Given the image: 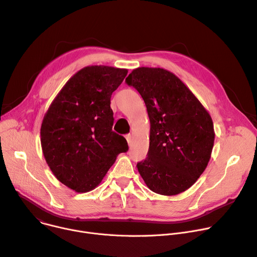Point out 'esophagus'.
Wrapping results in <instances>:
<instances>
[{"label": "esophagus", "mask_w": 257, "mask_h": 257, "mask_svg": "<svg viewBox=\"0 0 257 257\" xmlns=\"http://www.w3.org/2000/svg\"><path fill=\"white\" fill-rule=\"evenodd\" d=\"M125 138H126V141H127L128 145L130 146V145H131V141H132V137H131V135H130V134H127V135L125 136Z\"/></svg>", "instance_id": "34e87169"}]
</instances>
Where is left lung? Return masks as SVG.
<instances>
[{"instance_id":"obj_1","label":"left lung","mask_w":257,"mask_h":257,"mask_svg":"<svg viewBox=\"0 0 257 257\" xmlns=\"http://www.w3.org/2000/svg\"><path fill=\"white\" fill-rule=\"evenodd\" d=\"M126 84L142 95L151 122L146 160L137 163L148 188L174 196L206 169L214 144L213 122L193 92L174 74L160 67H138Z\"/></svg>"}]
</instances>
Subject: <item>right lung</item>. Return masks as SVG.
<instances>
[{
    "label": "right lung",
    "instance_id": "right-lung-1",
    "mask_svg": "<svg viewBox=\"0 0 257 257\" xmlns=\"http://www.w3.org/2000/svg\"><path fill=\"white\" fill-rule=\"evenodd\" d=\"M128 71L86 66L69 79L46 112L41 145L55 177L78 193L95 189L116 156L128 151L126 139L111 130L110 97Z\"/></svg>",
    "mask_w": 257,
    "mask_h": 257
}]
</instances>
